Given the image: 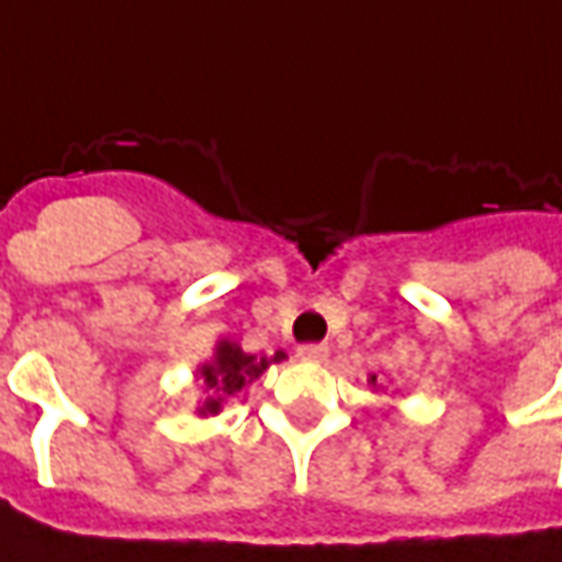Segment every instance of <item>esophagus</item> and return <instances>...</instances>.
Returning <instances> with one entry per match:
<instances>
[{"mask_svg": "<svg viewBox=\"0 0 562 562\" xmlns=\"http://www.w3.org/2000/svg\"><path fill=\"white\" fill-rule=\"evenodd\" d=\"M297 358L301 361H310V364H322V361H328V346H322V342H306L297 349Z\"/></svg>", "mask_w": 562, "mask_h": 562, "instance_id": "34e87169", "label": "esophagus"}]
</instances>
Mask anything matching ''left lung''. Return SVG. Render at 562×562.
Returning <instances> with one entry per match:
<instances>
[{"mask_svg": "<svg viewBox=\"0 0 562 562\" xmlns=\"http://www.w3.org/2000/svg\"><path fill=\"white\" fill-rule=\"evenodd\" d=\"M370 382H373V385H376V376H370Z\"/></svg>", "mask_w": 562, "mask_h": 562, "instance_id": "left-lung-1", "label": "left lung"}]
</instances>
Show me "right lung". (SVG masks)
<instances>
[{
	"label": "right lung",
	"mask_w": 562,
	"mask_h": 562,
	"mask_svg": "<svg viewBox=\"0 0 562 562\" xmlns=\"http://www.w3.org/2000/svg\"><path fill=\"white\" fill-rule=\"evenodd\" d=\"M280 361H285V352L246 355L237 342L220 340L213 349V358L198 367V379L207 389V401L198 406V415H216L232 394H237L252 379L261 376L270 364H280Z\"/></svg>",
	"instance_id": "right-lung-1"
}]
</instances>
